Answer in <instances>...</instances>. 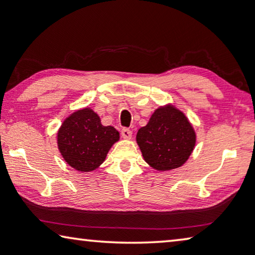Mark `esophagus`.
Returning a JSON list of instances; mask_svg holds the SVG:
<instances>
[{
    "label": "esophagus",
    "instance_id": "esophagus-1",
    "mask_svg": "<svg viewBox=\"0 0 255 255\" xmlns=\"http://www.w3.org/2000/svg\"><path fill=\"white\" fill-rule=\"evenodd\" d=\"M131 130L128 128H123L122 129V136L125 138V139H130L131 138Z\"/></svg>",
    "mask_w": 255,
    "mask_h": 255
}]
</instances>
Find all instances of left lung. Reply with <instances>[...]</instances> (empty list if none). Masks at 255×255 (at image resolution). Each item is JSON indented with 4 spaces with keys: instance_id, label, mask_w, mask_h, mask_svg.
<instances>
[{
    "instance_id": "left-lung-1",
    "label": "left lung",
    "mask_w": 255,
    "mask_h": 255,
    "mask_svg": "<svg viewBox=\"0 0 255 255\" xmlns=\"http://www.w3.org/2000/svg\"><path fill=\"white\" fill-rule=\"evenodd\" d=\"M146 163L157 171L182 166L196 145V132L182 111L174 106L159 107L136 136Z\"/></svg>"
}]
</instances>
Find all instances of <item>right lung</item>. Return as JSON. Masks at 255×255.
<instances>
[{
	"label": "right lung",
	"instance_id": "1",
	"mask_svg": "<svg viewBox=\"0 0 255 255\" xmlns=\"http://www.w3.org/2000/svg\"><path fill=\"white\" fill-rule=\"evenodd\" d=\"M119 131L103 126L101 119L90 108L76 110L64 120L57 133L60 154L68 165L80 172L98 169L116 141Z\"/></svg>",
	"mask_w": 255,
	"mask_h": 255
}]
</instances>
